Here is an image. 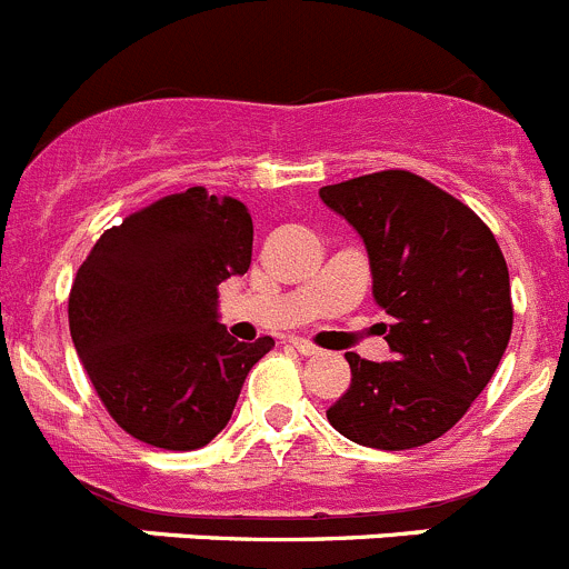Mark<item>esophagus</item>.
<instances>
[{
	"mask_svg": "<svg viewBox=\"0 0 569 569\" xmlns=\"http://www.w3.org/2000/svg\"><path fill=\"white\" fill-rule=\"evenodd\" d=\"M290 343H293V349H296V351H301V355H305V357L318 355V346H316V343H310V340H305V338H293V340H290Z\"/></svg>",
	"mask_w": 569,
	"mask_h": 569,
	"instance_id": "esophagus-1",
	"label": "esophagus"
}]
</instances>
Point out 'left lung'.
<instances>
[{"instance_id": "obj_1", "label": "left lung", "mask_w": 569, "mask_h": 569, "mask_svg": "<svg viewBox=\"0 0 569 569\" xmlns=\"http://www.w3.org/2000/svg\"><path fill=\"white\" fill-rule=\"evenodd\" d=\"M360 234L391 360L346 351L351 386L327 419L349 441L410 450L436 441L489 386L511 338V284L489 226L405 170L321 187Z\"/></svg>"}]
</instances>
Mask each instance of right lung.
Segmentation results:
<instances>
[{"mask_svg": "<svg viewBox=\"0 0 569 569\" xmlns=\"http://www.w3.org/2000/svg\"><path fill=\"white\" fill-rule=\"evenodd\" d=\"M246 203L203 187L167 194L97 240L69 293V332L97 397L161 450L207 447L273 338L240 343L218 284L251 264Z\"/></svg>", "mask_w": 569, "mask_h": 569, "instance_id": "add662e5", "label": "right lung"}]
</instances>
